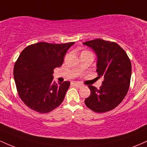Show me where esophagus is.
<instances>
[{
	"instance_id": "esophagus-1",
	"label": "esophagus",
	"mask_w": 147,
	"mask_h": 147,
	"mask_svg": "<svg viewBox=\"0 0 147 147\" xmlns=\"http://www.w3.org/2000/svg\"><path fill=\"white\" fill-rule=\"evenodd\" d=\"M73 84L75 86L79 87V88H80V87L82 86V84H81V83H79V82H74Z\"/></svg>"
}]
</instances>
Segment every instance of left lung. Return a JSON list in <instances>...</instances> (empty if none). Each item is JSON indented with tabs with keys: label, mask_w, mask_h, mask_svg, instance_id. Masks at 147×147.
<instances>
[{
	"label": "left lung",
	"mask_w": 147,
	"mask_h": 147,
	"mask_svg": "<svg viewBox=\"0 0 147 147\" xmlns=\"http://www.w3.org/2000/svg\"><path fill=\"white\" fill-rule=\"evenodd\" d=\"M83 44L95 51L98 57L97 74L99 77H104L99 89L88 86L91 93L85 99V104L96 113L113 110L122 102L129 89L131 60L124 49L115 42L97 38Z\"/></svg>",
	"instance_id": "left-lung-1"
}]
</instances>
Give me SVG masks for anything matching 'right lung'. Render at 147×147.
I'll list each match as a JSON object with an SVG mask.
<instances>
[{"instance_id":"obj_1","label":"right lung","mask_w":147,"mask_h":147,"mask_svg":"<svg viewBox=\"0 0 147 147\" xmlns=\"http://www.w3.org/2000/svg\"><path fill=\"white\" fill-rule=\"evenodd\" d=\"M74 43L39 42L28 45L20 54L14 64V81L18 96L30 109L48 113L63 101L70 82L57 84L52 73L63 64L65 53Z\"/></svg>"}]
</instances>
